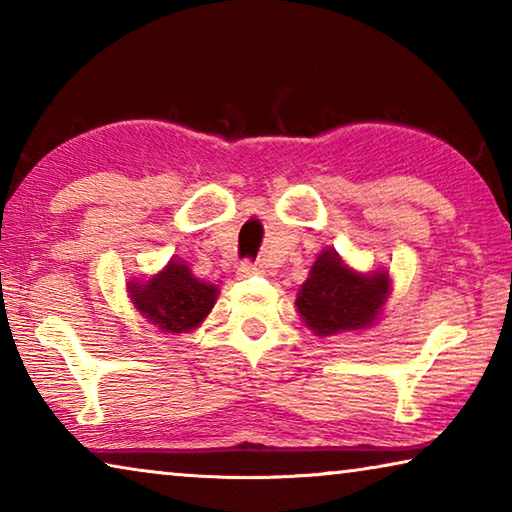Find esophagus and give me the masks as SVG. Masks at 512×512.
Returning a JSON list of instances; mask_svg holds the SVG:
<instances>
[{"label": "esophagus", "instance_id": "esophagus-1", "mask_svg": "<svg viewBox=\"0 0 512 512\" xmlns=\"http://www.w3.org/2000/svg\"><path fill=\"white\" fill-rule=\"evenodd\" d=\"M259 273H262V264L250 262V259H246V262H241L239 268H237V275L239 277H250V275H259Z\"/></svg>", "mask_w": 512, "mask_h": 512}]
</instances>
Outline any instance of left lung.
Wrapping results in <instances>:
<instances>
[{"label":"left lung","instance_id":"obj_1","mask_svg":"<svg viewBox=\"0 0 512 512\" xmlns=\"http://www.w3.org/2000/svg\"><path fill=\"white\" fill-rule=\"evenodd\" d=\"M388 296V273L359 275L334 250H323L298 293V311L318 336L361 329L377 318Z\"/></svg>","mask_w":512,"mask_h":512}]
</instances>
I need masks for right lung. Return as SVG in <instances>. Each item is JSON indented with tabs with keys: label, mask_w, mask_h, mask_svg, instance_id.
I'll return each instance as SVG.
<instances>
[{
	"label": "right lung",
	"mask_w": 512,
	"mask_h": 512,
	"mask_svg": "<svg viewBox=\"0 0 512 512\" xmlns=\"http://www.w3.org/2000/svg\"><path fill=\"white\" fill-rule=\"evenodd\" d=\"M137 311L164 332H189L203 323L216 300L212 284L196 280L183 262H169L162 273L146 284H128Z\"/></svg>",
	"instance_id": "1"
}]
</instances>
